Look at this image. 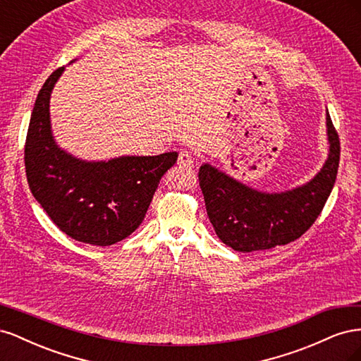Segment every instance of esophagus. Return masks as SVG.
I'll return each mask as SVG.
<instances>
[{
    "label": "esophagus",
    "mask_w": 361,
    "mask_h": 361,
    "mask_svg": "<svg viewBox=\"0 0 361 361\" xmlns=\"http://www.w3.org/2000/svg\"><path fill=\"white\" fill-rule=\"evenodd\" d=\"M178 164L180 167H191L192 166V157L188 150H182L178 158Z\"/></svg>",
    "instance_id": "1"
}]
</instances>
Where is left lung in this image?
<instances>
[{"label": "left lung", "mask_w": 361, "mask_h": 361, "mask_svg": "<svg viewBox=\"0 0 361 361\" xmlns=\"http://www.w3.org/2000/svg\"><path fill=\"white\" fill-rule=\"evenodd\" d=\"M326 135L330 150L322 169L307 183L288 191H257L203 164L199 182L216 236L233 250L250 253L286 245L307 232L334 187L341 159V143L329 111Z\"/></svg>", "instance_id": "obj_1"}]
</instances>
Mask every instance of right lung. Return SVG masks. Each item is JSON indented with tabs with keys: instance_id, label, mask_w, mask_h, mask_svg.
<instances>
[{
	"instance_id": "1",
	"label": "right lung",
	"mask_w": 361,
	"mask_h": 361,
	"mask_svg": "<svg viewBox=\"0 0 361 361\" xmlns=\"http://www.w3.org/2000/svg\"><path fill=\"white\" fill-rule=\"evenodd\" d=\"M63 71L49 75L32 108L24 155L28 187L61 232L80 243L113 245L145 220L178 152L84 161L60 149L51 130L49 99Z\"/></svg>"
}]
</instances>
